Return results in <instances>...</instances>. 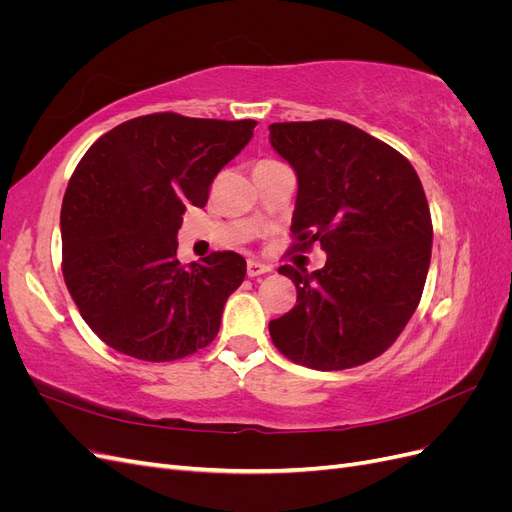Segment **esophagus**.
Returning a JSON list of instances; mask_svg holds the SVG:
<instances>
[{
    "label": "esophagus",
    "instance_id": "obj_1",
    "mask_svg": "<svg viewBox=\"0 0 512 512\" xmlns=\"http://www.w3.org/2000/svg\"><path fill=\"white\" fill-rule=\"evenodd\" d=\"M271 267L265 265V262H258V260H247V275L250 277H258V275H265L269 273Z\"/></svg>",
    "mask_w": 512,
    "mask_h": 512
}]
</instances>
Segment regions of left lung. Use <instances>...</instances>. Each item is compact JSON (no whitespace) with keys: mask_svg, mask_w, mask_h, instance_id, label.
Instances as JSON below:
<instances>
[{"mask_svg":"<svg viewBox=\"0 0 512 512\" xmlns=\"http://www.w3.org/2000/svg\"><path fill=\"white\" fill-rule=\"evenodd\" d=\"M271 145L299 179L290 250L314 243L327 265L280 267L297 305L269 322L286 359L320 371L363 365L391 348L421 301L431 213L412 164L339 119L271 123Z\"/></svg>","mask_w":512,"mask_h":512,"instance_id":"left-lung-1","label":"left lung"}]
</instances>
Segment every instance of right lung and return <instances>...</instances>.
<instances>
[{
    "instance_id": "right-lung-1",
    "label": "right lung",
    "mask_w": 512,
    "mask_h": 512,
    "mask_svg": "<svg viewBox=\"0 0 512 512\" xmlns=\"http://www.w3.org/2000/svg\"><path fill=\"white\" fill-rule=\"evenodd\" d=\"M256 121L153 113L87 149L61 205V271L106 346L166 363L209 346L245 277L237 252L181 265L185 207H205L215 175L250 143Z\"/></svg>"
}]
</instances>
